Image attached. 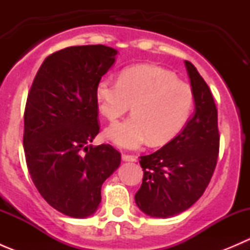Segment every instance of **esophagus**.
I'll use <instances>...</instances> for the list:
<instances>
[{"instance_id": "34e87169", "label": "esophagus", "mask_w": 250, "mask_h": 250, "mask_svg": "<svg viewBox=\"0 0 250 250\" xmlns=\"http://www.w3.org/2000/svg\"><path fill=\"white\" fill-rule=\"evenodd\" d=\"M122 160L125 161V162H135L137 158L132 155H125V153H122Z\"/></svg>"}]
</instances>
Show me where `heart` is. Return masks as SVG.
<instances>
[{
	"mask_svg": "<svg viewBox=\"0 0 250 250\" xmlns=\"http://www.w3.org/2000/svg\"><path fill=\"white\" fill-rule=\"evenodd\" d=\"M100 112L115 122L132 105L133 115L111 125L107 140L118 147L138 148L150 140L161 145L181 132L193 110V92L175 75L156 65H137L121 72L117 82L102 78L95 85Z\"/></svg>",
	"mask_w": 250,
	"mask_h": 250,
	"instance_id": "b5f03b06",
	"label": "heart"
}]
</instances>
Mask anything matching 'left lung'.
I'll return each instance as SVG.
<instances>
[{
    "label": "left lung",
    "mask_w": 250,
    "mask_h": 250,
    "mask_svg": "<svg viewBox=\"0 0 250 250\" xmlns=\"http://www.w3.org/2000/svg\"><path fill=\"white\" fill-rule=\"evenodd\" d=\"M185 66L195 113L173 140L140 157L144 178L135 203L153 218H170L190 208L203 195L218 161L220 137L213 95L197 69L188 60Z\"/></svg>",
    "instance_id": "8db88e82"
}]
</instances>
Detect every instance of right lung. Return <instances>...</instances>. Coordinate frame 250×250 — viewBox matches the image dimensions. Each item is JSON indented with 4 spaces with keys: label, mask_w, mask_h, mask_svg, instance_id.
<instances>
[{
    "label": "right lung",
    "mask_w": 250,
    "mask_h": 250,
    "mask_svg": "<svg viewBox=\"0 0 250 250\" xmlns=\"http://www.w3.org/2000/svg\"><path fill=\"white\" fill-rule=\"evenodd\" d=\"M117 50L75 46L44 59L27 95L24 151L27 169L49 206L87 218L102 201V185L121 163L109 144L90 145L99 133L95 85Z\"/></svg>",
    "instance_id": "right-lung-1"
}]
</instances>
